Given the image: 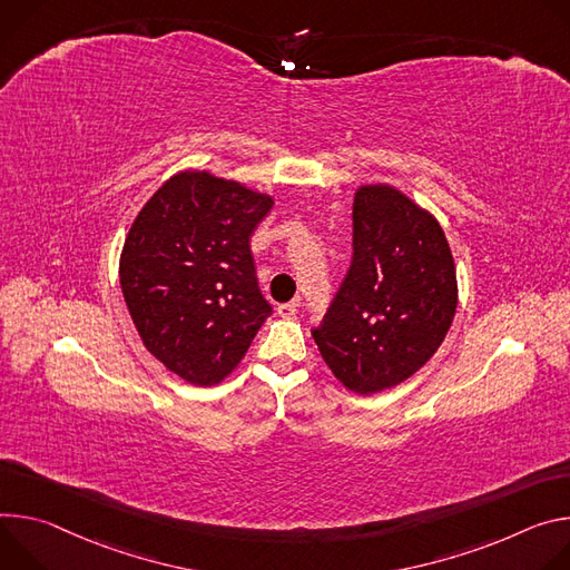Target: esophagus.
Wrapping results in <instances>:
<instances>
[{
  "mask_svg": "<svg viewBox=\"0 0 570 570\" xmlns=\"http://www.w3.org/2000/svg\"><path fill=\"white\" fill-rule=\"evenodd\" d=\"M296 307H298V305H296L294 301H292V303H281V305L276 307V312L281 314L283 320H294V317H296V312H298Z\"/></svg>",
  "mask_w": 570,
  "mask_h": 570,
  "instance_id": "obj_1",
  "label": "esophagus"
}]
</instances>
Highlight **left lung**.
<instances>
[{
  "label": "left lung",
  "mask_w": 570,
  "mask_h": 570,
  "mask_svg": "<svg viewBox=\"0 0 570 570\" xmlns=\"http://www.w3.org/2000/svg\"><path fill=\"white\" fill-rule=\"evenodd\" d=\"M458 276L439 222L401 189L362 185L353 199V261L314 342L357 394L401 385L444 342Z\"/></svg>",
  "instance_id": "8db88e82"
}]
</instances>
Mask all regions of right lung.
<instances>
[{"label":"right lung","mask_w":570,"mask_h":570,"mask_svg":"<svg viewBox=\"0 0 570 570\" xmlns=\"http://www.w3.org/2000/svg\"><path fill=\"white\" fill-rule=\"evenodd\" d=\"M272 206L237 180L187 169L156 189L124 239L126 307L147 351L187 383H222L272 314L248 244Z\"/></svg>","instance_id":"right-lung-1"}]
</instances>
